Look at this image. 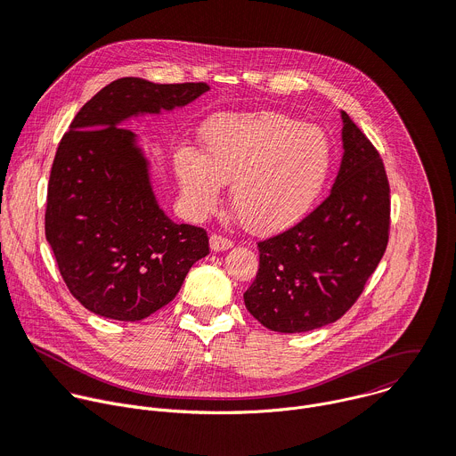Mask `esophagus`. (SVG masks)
<instances>
[{
	"instance_id": "1",
	"label": "esophagus",
	"mask_w": 456,
	"mask_h": 456,
	"mask_svg": "<svg viewBox=\"0 0 456 456\" xmlns=\"http://www.w3.org/2000/svg\"><path fill=\"white\" fill-rule=\"evenodd\" d=\"M209 245H211L213 252H224V250H229L232 247V241L229 238L220 236V234H213L209 238Z\"/></svg>"
}]
</instances>
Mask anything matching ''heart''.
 Here are the masks:
<instances>
[{"instance_id":"obj_1","label":"heart","mask_w":456,"mask_h":456,"mask_svg":"<svg viewBox=\"0 0 456 456\" xmlns=\"http://www.w3.org/2000/svg\"><path fill=\"white\" fill-rule=\"evenodd\" d=\"M202 153H175L182 202L192 218L215 213L224 183L231 208L252 234H276L317 202L332 167L322 129L276 111L218 115L202 127Z\"/></svg>"}]
</instances>
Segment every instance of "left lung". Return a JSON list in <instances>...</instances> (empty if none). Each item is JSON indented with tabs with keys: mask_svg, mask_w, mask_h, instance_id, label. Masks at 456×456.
<instances>
[{
	"mask_svg": "<svg viewBox=\"0 0 456 456\" xmlns=\"http://www.w3.org/2000/svg\"><path fill=\"white\" fill-rule=\"evenodd\" d=\"M343 159L329 199L292 229L259 241L247 310L281 334L338 321L361 296L387 245L389 185L384 164L341 111Z\"/></svg>",
	"mask_w": 456,
	"mask_h": 456,
	"instance_id": "1",
	"label": "left lung"
}]
</instances>
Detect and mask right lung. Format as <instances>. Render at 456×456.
Wrapping results in <instances>:
<instances>
[{"label":"right lung","mask_w":456,"mask_h":456,"mask_svg":"<svg viewBox=\"0 0 456 456\" xmlns=\"http://www.w3.org/2000/svg\"><path fill=\"white\" fill-rule=\"evenodd\" d=\"M206 83L155 85L122 77L95 94L57 148L45 232L59 273L90 312L141 321L180 290L209 254L204 229L175 224L160 209L151 162L126 122L183 108Z\"/></svg>","instance_id":"right-lung-1"}]
</instances>
